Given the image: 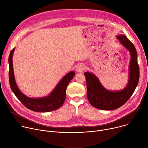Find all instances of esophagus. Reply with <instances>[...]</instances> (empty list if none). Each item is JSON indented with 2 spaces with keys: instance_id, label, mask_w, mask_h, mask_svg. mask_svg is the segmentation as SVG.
I'll use <instances>...</instances> for the list:
<instances>
[{
  "instance_id": "34e87169",
  "label": "esophagus",
  "mask_w": 148,
  "mask_h": 148,
  "mask_svg": "<svg viewBox=\"0 0 148 148\" xmlns=\"http://www.w3.org/2000/svg\"><path fill=\"white\" fill-rule=\"evenodd\" d=\"M84 70H85V66L84 65H79L77 69V71L78 73H82Z\"/></svg>"
}]
</instances>
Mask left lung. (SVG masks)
Instances as JSON below:
<instances>
[{"label": "left lung", "mask_w": 148, "mask_h": 148, "mask_svg": "<svg viewBox=\"0 0 148 148\" xmlns=\"http://www.w3.org/2000/svg\"><path fill=\"white\" fill-rule=\"evenodd\" d=\"M116 38L131 53L129 80L126 87L120 91H108L101 85L94 74L90 72L84 73L88 101L94 107L101 110H113L122 106L132 96L139 82V68L136 49L125 35H118Z\"/></svg>", "instance_id": "8db88e82"}]
</instances>
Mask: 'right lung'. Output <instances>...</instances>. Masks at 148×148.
Instances as JSON below:
<instances>
[{
	"mask_svg": "<svg viewBox=\"0 0 148 148\" xmlns=\"http://www.w3.org/2000/svg\"><path fill=\"white\" fill-rule=\"evenodd\" d=\"M14 51V48L11 50L9 56V79L10 88L17 99L27 108L35 112H50L56 110L61 107L64 103L66 99V89L68 84L73 78L75 73L74 71H71L66 74L58 82L57 86L49 96L39 98L27 97L20 91L15 81L12 61Z\"/></svg>",
	"mask_w": 148,
	"mask_h": 148,
	"instance_id": "add662e5",
	"label": "right lung"
}]
</instances>
